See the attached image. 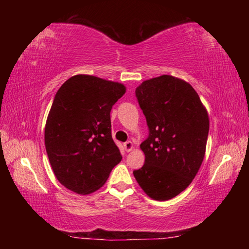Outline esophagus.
<instances>
[{
    "instance_id": "34e87169",
    "label": "esophagus",
    "mask_w": 249,
    "mask_h": 249,
    "mask_svg": "<svg viewBox=\"0 0 249 249\" xmlns=\"http://www.w3.org/2000/svg\"><path fill=\"white\" fill-rule=\"evenodd\" d=\"M124 148H125V150L127 151H130V150H133L134 149V144H133V142H130V141H128V142H124Z\"/></svg>"
}]
</instances>
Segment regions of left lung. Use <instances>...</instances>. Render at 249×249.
I'll list each match as a JSON object with an SVG mask.
<instances>
[{
	"mask_svg": "<svg viewBox=\"0 0 249 249\" xmlns=\"http://www.w3.org/2000/svg\"><path fill=\"white\" fill-rule=\"evenodd\" d=\"M135 93L149 136L141 144L144 166L133 174L151 199L170 200L189 187L203 161L208 111L190 83L169 74L146 80Z\"/></svg>",
	"mask_w": 249,
	"mask_h": 249,
	"instance_id": "left-lung-1",
	"label": "left lung"
}]
</instances>
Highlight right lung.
Wrapping results in <instances>:
<instances>
[{
  "label": "right lung",
  "instance_id": "obj_1",
  "mask_svg": "<svg viewBox=\"0 0 249 249\" xmlns=\"http://www.w3.org/2000/svg\"><path fill=\"white\" fill-rule=\"evenodd\" d=\"M125 92L124 84L89 74L73 75L57 91L46 121L45 146L54 176L69 190H99L122 160L109 113Z\"/></svg>",
  "mask_w": 249,
  "mask_h": 249
}]
</instances>
